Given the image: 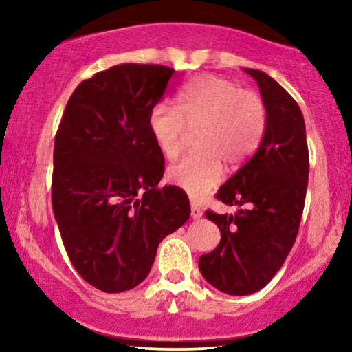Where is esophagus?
Wrapping results in <instances>:
<instances>
[{
	"label": "esophagus",
	"instance_id": "34e87169",
	"mask_svg": "<svg viewBox=\"0 0 352 352\" xmlns=\"http://www.w3.org/2000/svg\"><path fill=\"white\" fill-rule=\"evenodd\" d=\"M190 214H192V218H194V219H200L201 216H204V211H201L195 204H192V206H190Z\"/></svg>",
	"mask_w": 352,
	"mask_h": 352
}]
</instances>
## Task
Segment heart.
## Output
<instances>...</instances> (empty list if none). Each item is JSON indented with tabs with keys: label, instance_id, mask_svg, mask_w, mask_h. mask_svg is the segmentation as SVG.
Here are the masks:
<instances>
[{
	"label": "heart",
	"instance_id": "obj_1",
	"mask_svg": "<svg viewBox=\"0 0 352 352\" xmlns=\"http://www.w3.org/2000/svg\"><path fill=\"white\" fill-rule=\"evenodd\" d=\"M261 96L234 81L200 75L182 86L176 107L160 102L148 115L153 142L165 158L179 155L187 129H197L195 153L168 170V179L194 199H201L223 179L224 163L240 166L256 152L266 131Z\"/></svg>",
	"mask_w": 352,
	"mask_h": 352
}]
</instances>
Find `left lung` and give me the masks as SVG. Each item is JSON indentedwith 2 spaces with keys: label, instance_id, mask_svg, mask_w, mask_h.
Here are the masks:
<instances>
[{
  "label": "left lung",
  "instance_id": "left-lung-1",
  "mask_svg": "<svg viewBox=\"0 0 352 352\" xmlns=\"http://www.w3.org/2000/svg\"><path fill=\"white\" fill-rule=\"evenodd\" d=\"M259 86L267 122L254 155L221 186L218 200L245 206L235 214L206 211L221 242L201 254L205 280L228 295H252L266 287L295 243L305 208L309 152L296 100L267 74L245 69Z\"/></svg>",
  "mask_w": 352,
  "mask_h": 352
}]
</instances>
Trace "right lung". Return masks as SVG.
<instances>
[{
	"instance_id": "add662e5",
	"label": "right lung",
	"mask_w": 352,
	"mask_h": 352,
	"mask_svg": "<svg viewBox=\"0 0 352 352\" xmlns=\"http://www.w3.org/2000/svg\"><path fill=\"white\" fill-rule=\"evenodd\" d=\"M173 75L155 64L99 72L76 86L57 129L52 211L76 272L105 293L138 287L190 216L184 190L158 187L165 158L148 129Z\"/></svg>"
}]
</instances>
